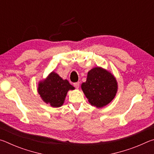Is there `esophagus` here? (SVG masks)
I'll return each mask as SVG.
<instances>
[{
    "instance_id": "esophagus-1",
    "label": "esophagus",
    "mask_w": 154,
    "mask_h": 154,
    "mask_svg": "<svg viewBox=\"0 0 154 154\" xmlns=\"http://www.w3.org/2000/svg\"><path fill=\"white\" fill-rule=\"evenodd\" d=\"M73 85L74 86L77 88V89H78V88H79V82H76V83H73Z\"/></svg>"
}]
</instances>
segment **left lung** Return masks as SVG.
<instances>
[{
  "mask_svg": "<svg viewBox=\"0 0 154 154\" xmlns=\"http://www.w3.org/2000/svg\"><path fill=\"white\" fill-rule=\"evenodd\" d=\"M82 89L89 103L97 108L108 105L118 91V83L111 72L100 67H95L88 72L86 82Z\"/></svg>",
  "mask_w": 154,
  "mask_h": 154,
  "instance_id": "obj_1",
  "label": "left lung"
}]
</instances>
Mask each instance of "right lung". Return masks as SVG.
Segmentation results:
<instances>
[{
  "mask_svg": "<svg viewBox=\"0 0 154 154\" xmlns=\"http://www.w3.org/2000/svg\"><path fill=\"white\" fill-rule=\"evenodd\" d=\"M74 89L66 79H62L54 71L38 85V92L41 98L53 107H60L63 105L68 91Z\"/></svg>",
  "mask_w": 154,
  "mask_h": 154,
  "instance_id": "obj_1",
  "label": "right lung"
}]
</instances>
